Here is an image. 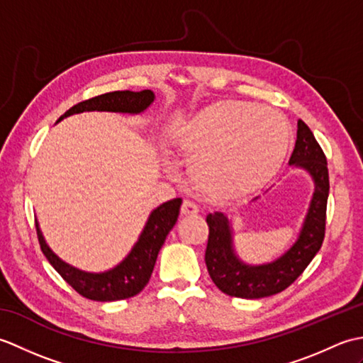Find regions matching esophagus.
<instances>
[{"label":"esophagus","mask_w":363,"mask_h":363,"mask_svg":"<svg viewBox=\"0 0 363 363\" xmlns=\"http://www.w3.org/2000/svg\"><path fill=\"white\" fill-rule=\"evenodd\" d=\"M181 212L182 215H196L199 212V207L194 201H190V199H184Z\"/></svg>","instance_id":"1"}]
</instances>
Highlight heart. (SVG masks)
<instances>
[{"label": "heart", "instance_id": "heart-1", "mask_svg": "<svg viewBox=\"0 0 363 363\" xmlns=\"http://www.w3.org/2000/svg\"><path fill=\"white\" fill-rule=\"evenodd\" d=\"M281 113L226 99L204 107L176 130L174 143L191 159L190 174L207 195L238 198L273 179L290 146Z\"/></svg>", "mask_w": 363, "mask_h": 363}]
</instances>
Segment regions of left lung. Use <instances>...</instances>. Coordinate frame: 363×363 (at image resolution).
Returning <instances> with one entry per match:
<instances>
[{"instance_id": "1", "label": "left lung", "mask_w": 363, "mask_h": 363, "mask_svg": "<svg viewBox=\"0 0 363 363\" xmlns=\"http://www.w3.org/2000/svg\"><path fill=\"white\" fill-rule=\"evenodd\" d=\"M290 165L307 169L313 177L315 191L299 238L282 257L267 265H245L233 250L229 221L221 212L206 217L209 238L206 265L211 279L229 296L257 299L285 290L303 274L321 248L326 233V207L329 196L328 160L317 138L303 120H298L296 145Z\"/></svg>"}]
</instances>
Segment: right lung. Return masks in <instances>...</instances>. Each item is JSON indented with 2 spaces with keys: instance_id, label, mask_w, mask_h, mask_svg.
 <instances>
[{
  "instance_id": "add662e5",
  "label": "right lung",
  "mask_w": 363,
  "mask_h": 363,
  "mask_svg": "<svg viewBox=\"0 0 363 363\" xmlns=\"http://www.w3.org/2000/svg\"><path fill=\"white\" fill-rule=\"evenodd\" d=\"M152 101L154 94L151 90L111 91V94H104L78 103L72 109H68L57 121L68 117V115L89 111L140 113ZM181 204L182 199L174 198L172 201H167L159 206L156 211H152L140 238H138L133 251L129 252V256L120 265L106 273H86L60 260L50 250V246L45 243V238L35 223L38 243H40L42 252L54 267V269L81 296L94 301H101V303L126 299L140 293L145 289V285L150 282L157 254L162 245H164L168 233L176 225L177 217H179Z\"/></svg>"
}]
</instances>
